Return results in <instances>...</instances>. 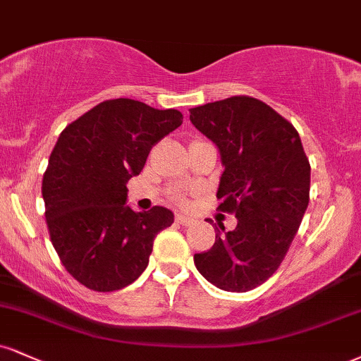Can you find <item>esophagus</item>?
<instances>
[{"instance_id": "esophagus-1", "label": "esophagus", "mask_w": 361, "mask_h": 361, "mask_svg": "<svg viewBox=\"0 0 361 361\" xmlns=\"http://www.w3.org/2000/svg\"><path fill=\"white\" fill-rule=\"evenodd\" d=\"M193 222H195V220H193V219H190V216L181 215V214H178V215H176V224L183 225V227H190V225H193Z\"/></svg>"}]
</instances>
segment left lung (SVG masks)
<instances>
[{
  "label": "left lung",
  "instance_id": "8db88e82",
  "mask_svg": "<svg viewBox=\"0 0 361 361\" xmlns=\"http://www.w3.org/2000/svg\"><path fill=\"white\" fill-rule=\"evenodd\" d=\"M190 121L219 147V208L237 216L230 232L215 227L214 247L195 254V266L219 289L245 293L288 254L310 203V161L294 126L259 99L235 95L193 107Z\"/></svg>",
  "mask_w": 361,
  "mask_h": 361
}]
</instances>
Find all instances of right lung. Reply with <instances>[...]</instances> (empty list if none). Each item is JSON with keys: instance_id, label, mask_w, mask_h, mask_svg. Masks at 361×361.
Instances as JSON below:
<instances>
[{"instance_id": "right-lung-1", "label": "right lung", "mask_w": 361, "mask_h": 361, "mask_svg": "<svg viewBox=\"0 0 361 361\" xmlns=\"http://www.w3.org/2000/svg\"><path fill=\"white\" fill-rule=\"evenodd\" d=\"M183 123L176 109L133 99L92 107L63 129L43 175L42 195L51 244L68 274L109 293L145 272L154 237L175 220L171 210L134 212L128 183L159 139Z\"/></svg>"}]
</instances>
